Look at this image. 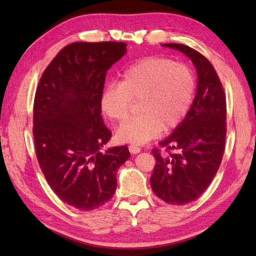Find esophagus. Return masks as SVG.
Masks as SVG:
<instances>
[{"mask_svg": "<svg viewBox=\"0 0 256 256\" xmlns=\"http://www.w3.org/2000/svg\"><path fill=\"white\" fill-rule=\"evenodd\" d=\"M128 150L131 152L132 154H138L140 152V148H138V145H130L128 146Z\"/></svg>", "mask_w": 256, "mask_h": 256, "instance_id": "esophagus-1", "label": "esophagus"}]
</instances>
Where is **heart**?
<instances>
[{
    "label": "heart",
    "mask_w": 256,
    "mask_h": 256,
    "mask_svg": "<svg viewBox=\"0 0 256 256\" xmlns=\"http://www.w3.org/2000/svg\"><path fill=\"white\" fill-rule=\"evenodd\" d=\"M194 89V74L186 64L150 56L125 69L118 84L106 86L101 108L106 116L121 122L133 100H138L140 113L121 124L116 138L122 142L143 144L162 130L170 131L184 121L192 108Z\"/></svg>",
    "instance_id": "obj_1"
}]
</instances>
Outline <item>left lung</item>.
Instances as JSON below:
<instances>
[{
  "mask_svg": "<svg viewBox=\"0 0 256 256\" xmlns=\"http://www.w3.org/2000/svg\"><path fill=\"white\" fill-rule=\"evenodd\" d=\"M178 50L194 62L198 88L192 108L170 138L153 148L156 164L150 186L160 199L186 204L209 187L224 157L226 135V100L219 76L211 62L194 48L164 44Z\"/></svg>",
  "mask_w": 256,
  "mask_h": 256,
  "instance_id": "obj_1",
  "label": "left lung"
}]
</instances>
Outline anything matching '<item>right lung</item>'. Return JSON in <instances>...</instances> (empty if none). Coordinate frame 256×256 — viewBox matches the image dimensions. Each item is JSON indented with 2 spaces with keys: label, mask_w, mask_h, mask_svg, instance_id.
Segmentation results:
<instances>
[{
  "label": "right lung",
  "mask_w": 256,
  "mask_h": 256,
  "mask_svg": "<svg viewBox=\"0 0 256 256\" xmlns=\"http://www.w3.org/2000/svg\"><path fill=\"white\" fill-rule=\"evenodd\" d=\"M125 52L123 42H72L48 64L36 89L38 164L58 198L82 211L112 197L118 168L131 156L126 145L101 152L112 135L101 116L106 76Z\"/></svg>",
  "instance_id": "1"
}]
</instances>
